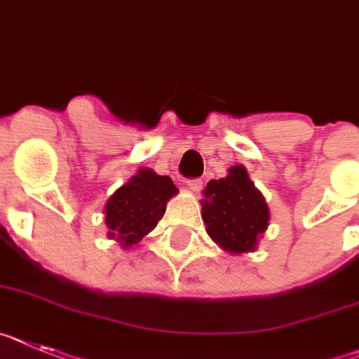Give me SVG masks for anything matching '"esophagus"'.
I'll return each mask as SVG.
<instances>
[{"label": "esophagus", "instance_id": "1", "mask_svg": "<svg viewBox=\"0 0 359 359\" xmlns=\"http://www.w3.org/2000/svg\"><path fill=\"white\" fill-rule=\"evenodd\" d=\"M202 184H204V182H202L201 179H191V180H188V188L191 189V191L197 193V191H201V189H202Z\"/></svg>", "mask_w": 359, "mask_h": 359}]
</instances>
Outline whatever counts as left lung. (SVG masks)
I'll use <instances>...</instances> for the list:
<instances>
[{
    "label": "left lung",
    "instance_id": "1",
    "mask_svg": "<svg viewBox=\"0 0 359 359\" xmlns=\"http://www.w3.org/2000/svg\"><path fill=\"white\" fill-rule=\"evenodd\" d=\"M202 220L218 248L229 255L255 251L269 226V208L242 164L210 180L202 191Z\"/></svg>",
    "mask_w": 359,
    "mask_h": 359
}]
</instances>
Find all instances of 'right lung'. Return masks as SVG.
Segmentation results:
<instances>
[{
    "mask_svg": "<svg viewBox=\"0 0 359 359\" xmlns=\"http://www.w3.org/2000/svg\"><path fill=\"white\" fill-rule=\"evenodd\" d=\"M179 189L168 175H157L149 168H139L126 184L115 189L104 204V222L108 238L130 249L154 231L157 222L166 213L168 201Z\"/></svg>",
    "mask_w": 359,
    "mask_h": 359,
    "instance_id": "obj_1",
    "label": "right lung"
}]
</instances>
